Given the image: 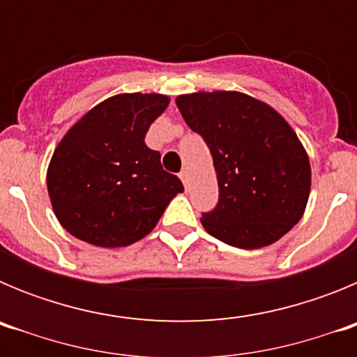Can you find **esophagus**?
I'll use <instances>...</instances> for the list:
<instances>
[{
	"label": "esophagus",
	"instance_id": "esophagus-1",
	"mask_svg": "<svg viewBox=\"0 0 357 357\" xmlns=\"http://www.w3.org/2000/svg\"><path fill=\"white\" fill-rule=\"evenodd\" d=\"M178 176H181V181L184 182L185 188H188V184H189V172H188V169H182L181 175H178Z\"/></svg>",
	"mask_w": 357,
	"mask_h": 357
}]
</instances>
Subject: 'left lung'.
Wrapping results in <instances>:
<instances>
[{"label": "left lung", "instance_id": "left-lung-1", "mask_svg": "<svg viewBox=\"0 0 357 357\" xmlns=\"http://www.w3.org/2000/svg\"><path fill=\"white\" fill-rule=\"evenodd\" d=\"M176 107L209 146L220 197L202 225L236 248L272 245L298 223L311 189L307 153L286 119L236 93L182 94Z\"/></svg>", "mask_w": 357, "mask_h": 357}]
</instances>
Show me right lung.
Returning a JSON list of instances; mask_svg holds the SVG:
<instances>
[{
    "label": "right lung",
    "mask_w": 357,
    "mask_h": 357,
    "mask_svg": "<svg viewBox=\"0 0 357 357\" xmlns=\"http://www.w3.org/2000/svg\"><path fill=\"white\" fill-rule=\"evenodd\" d=\"M162 94H118L69 128L48 168L53 213L69 234L96 247H128L150 234L181 178L144 143L168 107Z\"/></svg>",
    "instance_id": "obj_1"
}]
</instances>
